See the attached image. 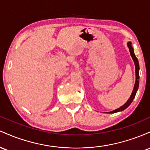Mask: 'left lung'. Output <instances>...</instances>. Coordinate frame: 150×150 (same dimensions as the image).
<instances>
[{"mask_svg": "<svg viewBox=\"0 0 150 150\" xmlns=\"http://www.w3.org/2000/svg\"><path fill=\"white\" fill-rule=\"evenodd\" d=\"M127 47H128L129 52H130V55L132 57V59H133L134 63V66H135V76H136V81L135 83H134V88L133 91H132V94H131L130 97L127 100V101L122 106H121L119 108L115 109V110H112L111 112H108V113H114V112H117L119 111H122V110H125V109L127 108V107L129 106V105L131 104V103L132 102L133 99L134 98V96H135L136 93H137V91L138 90V87H139V62L138 60H137V57H135L134 53V50L133 48L132 47V44L131 42H127Z\"/></svg>", "mask_w": 150, "mask_h": 150, "instance_id": "obj_1", "label": "left lung"}]
</instances>
